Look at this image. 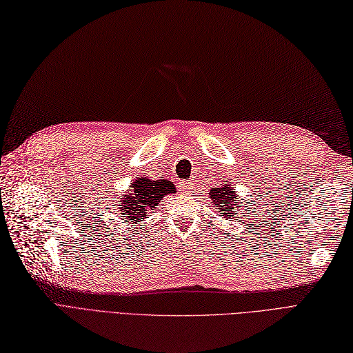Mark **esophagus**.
<instances>
[{"instance_id":"esophagus-1","label":"esophagus","mask_w":353,"mask_h":353,"mask_svg":"<svg viewBox=\"0 0 353 353\" xmlns=\"http://www.w3.org/2000/svg\"><path fill=\"white\" fill-rule=\"evenodd\" d=\"M177 189H179L180 192L186 193V192H189V190L192 189V183H190L189 180H180L179 183H177Z\"/></svg>"}]
</instances>
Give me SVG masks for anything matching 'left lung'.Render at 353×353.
I'll return each mask as SVG.
<instances>
[{
  "label": "left lung",
  "mask_w": 353,
  "mask_h": 353,
  "mask_svg": "<svg viewBox=\"0 0 353 353\" xmlns=\"http://www.w3.org/2000/svg\"><path fill=\"white\" fill-rule=\"evenodd\" d=\"M210 196L214 205L219 208V212L224 215V219L232 220L239 217V198L236 195V190L230 188V181L229 185H223L221 188H214L212 190H210Z\"/></svg>",
  "instance_id": "8db88e82"
}]
</instances>
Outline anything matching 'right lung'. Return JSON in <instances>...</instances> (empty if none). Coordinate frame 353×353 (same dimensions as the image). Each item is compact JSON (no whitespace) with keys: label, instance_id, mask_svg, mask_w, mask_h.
I'll list each match as a JSON object with an SVG mask.
<instances>
[{"label":"right lung","instance_id":"add662e5","mask_svg":"<svg viewBox=\"0 0 353 353\" xmlns=\"http://www.w3.org/2000/svg\"><path fill=\"white\" fill-rule=\"evenodd\" d=\"M174 192L173 183L168 180L136 179L132 183V193H124L117 203L119 217L123 219L124 223L138 224L143 221L148 211L160 205L164 195Z\"/></svg>","mask_w":353,"mask_h":353}]
</instances>
